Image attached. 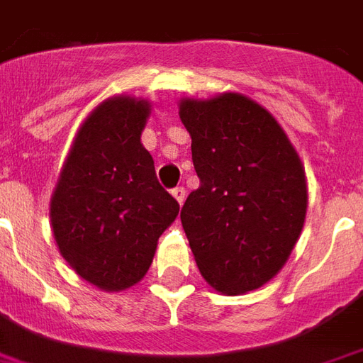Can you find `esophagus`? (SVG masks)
Returning a JSON list of instances; mask_svg holds the SVG:
<instances>
[{"label":"esophagus","mask_w":363,"mask_h":363,"mask_svg":"<svg viewBox=\"0 0 363 363\" xmlns=\"http://www.w3.org/2000/svg\"><path fill=\"white\" fill-rule=\"evenodd\" d=\"M172 195H174V199L178 201V204L182 206L185 201V189L184 187H176V189H172Z\"/></svg>","instance_id":"34e87169"}]
</instances>
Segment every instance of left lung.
Here are the masks:
<instances>
[{
    "label": "left lung",
    "instance_id": "8db88e82",
    "mask_svg": "<svg viewBox=\"0 0 363 363\" xmlns=\"http://www.w3.org/2000/svg\"><path fill=\"white\" fill-rule=\"evenodd\" d=\"M201 185L182 208L199 272L222 295L279 274L304 228L308 185L279 122L247 95L179 101Z\"/></svg>",
    "mask_w": 363,
    "mask_h": 363
}]
</instances>
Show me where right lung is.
Returning <instances> with one entry per match:
<instances>
[{
    "mask_svg": "<svg viewBox=\"0 0 363 363\" xmlns=\"http://www.w3.org/2000/svg\"><path fill=\"white\" fill-rule=\"evenodd\" d=\"M149 114L151 103L130 95L99 103L82 122L51 195L57 249L101 291L140 283L179 212L141 143Z\"/></svg>",
    "mask_w": 363,
    "mask_h": 363,
    "instance_id": "obj_1",
    "label": "right lung"
}]
</instances>
